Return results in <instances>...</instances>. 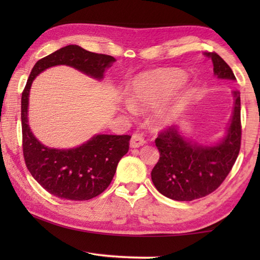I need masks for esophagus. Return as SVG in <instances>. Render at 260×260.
<instances>
[{"label":"esophagus","instance_id":"1","mask_svg":"<svg viewBox=\"0 0 260 260\" xmlns=\"http://www.w3.org/2000/svg\"><path fill=\"white\" fill-rule=\"evenodd\" d=\"M144 142H146V141H144V138L142 135L139 134V133H134L133 135H132L129 144H131L132 148H139L141 146H143Z\"/></svg>","mask_w":260,"mask_h":260}]
</instances>
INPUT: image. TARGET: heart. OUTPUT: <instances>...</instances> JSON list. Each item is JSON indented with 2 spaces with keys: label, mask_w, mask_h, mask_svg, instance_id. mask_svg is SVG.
Returning <instances> with one entry per match:
<instances>
[{
  "label": "heart",
  "mask_w": 260,
  "mask_h": 260,
  "mask_svg": "<svg viewBox=\"0 0 260 260\" xmlns=\"http://www.w3.org/2000/svg\"><path fill=\"white\" fill-rule=\"evenodd\" d=\"M184 74L179 71H157L136 77L129 89L131 101L138 107H152L181 85Z\"/></svg>",
  "instance_id": "b5f03b06"
}]
</instances>
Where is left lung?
Instances as JSON below:
<instances>
[{
  "label": "left lung",
  "instance_id": "obj_1",
  "mask_svg": "<svg viewBox=\"0 0 260 260\" xmlns=\"http://www.w3.org/2000/svg\"><path fill=\"white\" fill-rule=\"evenodd\" d=\"M212 59L213 72L220 79L235 80L225 60L215 52H206ZM234 111L227 135L217 146L191 143L175 127L161 129L155 140L159 160L151 171L152 182L162 195L175 201L202 199L223 182L239 156L241 148L240 91H233Z\"/></svg>",
  "mask_w": 260,
  "mask_h": 260
}]
</instances>
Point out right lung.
<instances>
[{
	"label": "right lung",
	"mask_w": 260,
	"mask_h": 260,
	"mask_svg": "<svg viewBox=\"0 0 260 260\" xmlns=\"http://www.w3.org/2000/svg\"><path fill=\"white\" fill-rule=\"evenodd\" d=\"M112 56L90 52L70 45L37 61L21 94V131L25 164L38 183L51 195L70 201H87L111 183L117 165L129 149V135L99 134L80 147L59 150L41 144L27 124L30 85L38 74L55 65H69L88 76L103 78Z\"/></svg>",
	"instance_id": "add662e5"
}]
</instances>
